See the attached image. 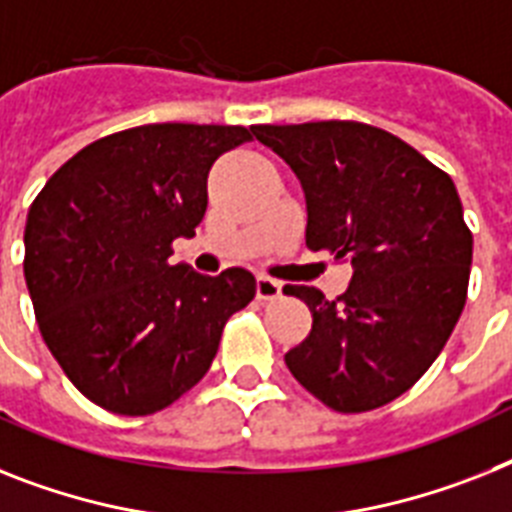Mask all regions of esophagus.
<instances>
[{
  "mask_svg": "<svg viewBox=\"0 0 512 512\" xmlns=\"http://www.w3.org/2000/svg\"><path fill=\"white\" fill-rule=\"evenodd\" d=\"M282 293V282L272 280V277H266V274H259L256 277V295H259L261 301H274V298H280Z\"/></svg>",
  "mask_w": 512,
  "mask_h": 512,
  "instance_id": "34e87169",
  "label": "esophagus"
}]
</instances>
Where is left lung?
<instances>
[{"label":"left lung","instance_id":"obj_1","mask_svg":"<svg viewBox=\"0 0 512 512\" xmlns=\"http://www.w3.org/2000/svg\"><path fill=\"white\" fill-rule=\"evenodd\" d=\"M306 193V246L353 266L348 290L285 285L314 322L285 353L290 374L337 413L408 392L466 306L474 235L447 172L398 135L353 120L256 125Z\"/></svg>","mask_w":512,"mask_h":512}]
</instances>
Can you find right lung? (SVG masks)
I'll list each match as a JSON object with an SVG mask.
<instances>
[{
  "mask_svg": "<svg viewBox=\"0 0 512 512\" xmlns=\"http://www.w3.org/2000/svg\"><path fill=\"white\" fill-rule=\"evenodd\" d=\"M240 125L162 122L88 143L28 211L23 272L46 348L91 403L151 416L196 387L227 319L256 295L246 269L170 264L206 214V175L251 141Z\"/></svg>",
  "mask_w": 512,
  "mask_h": 512,
  "instance_id": "right-lung-1",
  "label": "right lung"
}]
</instances>
